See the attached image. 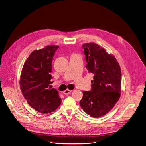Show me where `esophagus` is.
I'll return each mask as SVG.
<instances>
[{
	"label": "esophagus",
	"mask_w": 146,
	"mask_h": 146,
	"mask_svg": "<svg viewBox=\"0 0 146 146\" xmlns=\"http://www.w3.org/2000/svg\"><path fill=\"white\" fill-rule=\"evenodd\" d=\"M71 91H72V90H69V89H66V90L62 92V93H63L64 94H65V95H68V94H69L70 92H71Z\"/></svg>",
	"instance_id": "obj_1"
}]
</instances>
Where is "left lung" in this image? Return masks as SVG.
<instances>
[{
    "label": "left lung",
    "mask_w": 146,
    "mask_h": 146,
    "mask_svg": "<svg viewBox=\"0 0 146 146\" xmlns=\"http://www.w3.org/2000/svg\"><path fill=\"white\" fill-rule=\"evenodd\" d=\"M86 68L94 74L91 91H83L80 102L90 116L98 118L110 112L121 95V70L116 58L94 43L82 45Z\"/></svg>",
    "instance_id": "8db88e82"
}]
</instances>
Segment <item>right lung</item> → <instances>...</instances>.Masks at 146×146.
I'll return each instance as SVG.
<instances>
[{"label": "right lung", "instance_id": "add662e5", "mask_svg": "<svg viewBox=\"0 0 146 146\" xmlns=\"http://www.w3.org/2000/svg\"><path fill=\"white\" fill-rule=\"evenodd\" d=\"M58 46H48L33 51L21 71L20 85L25 99L30 106L41 113L55 111L61 99L58 90L51 88L54 81L51 75L52 62Z\"/></svg>", "mask_w": 146, "mask_h": 146}]
</instances>
